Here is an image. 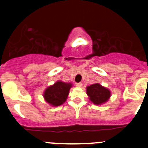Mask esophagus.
I'll use <instances>...</instances> for the list:
<instances>
[{
  "label": "esophagus",
  "instance_id": "1",
  "mask_svg": "<svg viewBox=\"0 0 148 148\" xmlns=\"http://www.w3.org/2000/svg\"><path fill=\"white\" fill-rule=\"evenodd\" d=\"M76 86H78V87H81L82 86V84L81 82H79V83H76L75 84Z\"/></svg>",
  "mask_w": 148,
  "mask_h": 148
}]
</instances>
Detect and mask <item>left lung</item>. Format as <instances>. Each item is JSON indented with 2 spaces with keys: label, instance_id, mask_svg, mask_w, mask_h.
I'll return each mask as SVG.
<instances>
[{
  "label": "left lung",
  "instance_id": "8db88e82",
  "mask_svg": "<svg viewBox=\"0 0 148 148\" xmlns=\"http://www.w3.org/2000/svg\"><path fill=\"white\" fill-rule=\"evenodd\" d=\"M86 94L89 97V99L95 104H103L110 97V90L97 83L87 86Z\"/></svg>",
  "mask_w": 148,
  "mask_h": 148
}]
</instances>
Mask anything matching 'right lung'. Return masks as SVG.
I'll list each match as a JSON object with an SVG mask.
<instances>
[{
    "label": "right lung",
    "mask_w": 148,
    "mask_h": 148,
    "mask_svg": "<svg viewBox=\"0 0 148 148\" xmlns=\"http://www.w3.org/2000/svg\"><path fill=\"white\" fill-rule=\"evenodd\" d=\"M71 87V84L57 82L46 89L44 94V99L49 104L55 107L61 105L66 100Z\"/></svg>",
    "instance_id": "add662e5"
}]
</instances>
